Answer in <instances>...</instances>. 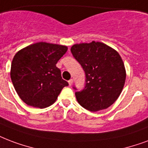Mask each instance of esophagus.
Wrapping results in <instances>:
<instances>
[{"label":"esophagus","mask_w":148,"mask_h":148,"mask_svg":"<svg viewBox=\"0 0 148 148\" xmlns=\"http://www.w3.org/2000/svg\"><path fill=\"white\" fill-rule=\"evenodd\" d=\"M68 83H69V85H72V84H73V80L71 79L70 81H68Z\"/></svg>","instance_id":"34e87169"}]
</instances>
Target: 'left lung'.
<instances>
[{
  "mask_svg": "<svg viewBox=\"0 0 148 148\" xmlns=\"http://www.w3.org/2000/svg\"><path fill=\"white\" fill-rule=\"evenodd\" d=\"M71 51L86 76L84 89L75 93L79 104L92 112L109 108L121 94L127 77L119 53L106 44L95 41L74 44Z\"/></svg>",
  "mask_w": 148,
  "mask_h": 148,
  "instance_id": "1",
  "label": "left lung"
}]
</instances>
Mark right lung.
<instances>
[{
  "instance_id": "add662e5",
  "label": "right lung",
  "mask_w": 148,
  "mask_h": 148,
  "mask_svg": "<svg viewBox=\"0 0 148 148\" xmlns=\"http://www.w3.org/2000/svg\"><path fill=\"white\" fill-rule=\"evenodd\" d=\"M67 49L66 46L39 42L17 52L10 74L17 94L25 104L47 108L68 85L56 66Z\"/></svg>"
}]
</instances>
